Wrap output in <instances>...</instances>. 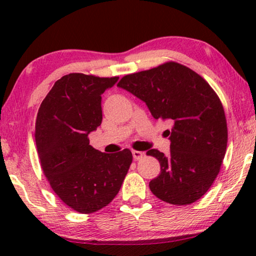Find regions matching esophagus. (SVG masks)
Returning <instances> with one entry per match:
<instances>
[{"label": "esophagus", "mask_w": 256, "mask_h": 256, "mask_svg": "<svg viewBox=\"0 0 256 256\" xmlns=\"http://www.w3.org/2000/svg\"><path fill=\"white\" fill-rule=\"evenodd\" d=\"M143 155H144V154H143L142 152H138V150H132V157H134L135 160H141Z\"/></svg>", "instance_id": "34e87169"}]
</instances>
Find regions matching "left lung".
<instances>
[{
	"label": "left lung",
	"instance_id": "obj_1",
	"mask_svg": "<svg viewBox=\"0 0 256 256\" xmlns=\"http://www.w3.org/2000/svg\"><path fill=\"white\" fill-rule=\"evenodd\" d=\"M144 101L156 120L170 121V152L150 149L160 174L149 188L160 200L192 204L218 176L227 146V124L219 96L205 79L186 66L169 62L124 76L118 84Z\"/></svg>",
	"mask_w": 256,
	"mask_h": 256
}]
</instances>
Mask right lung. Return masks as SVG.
Listing matches in <instances>:
<instances>
[{
	"mask_svg": "<svg viewBox=\"0 0 256 256\" xmlns=\"http://www.w3.org/2000/svg\"><path fill=\"white\" fill-rule=\"evenodd\" d=\"M118 80L70 73L54 82L38 110L34 138L40 166L54 194L80 213L107 206L130 166L129 149L104 154L88 134L102 121L101 94Z\"/></svg>",
	"mask_w": 256,
	"mask_h": 256,
	"instance_id": "add662e5",
	"label": "right lung"
}]
</instances>
